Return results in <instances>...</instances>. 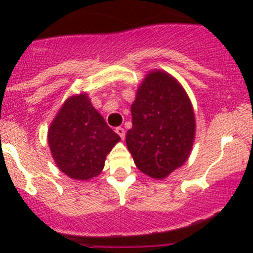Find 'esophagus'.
<instances>
[{"instance_id": "34e87169", "label": "esophagus", "mask_w": 253, "mask_h": 253, "mask_svg": "<svg viewBox=\"0 0 253 253\" xmlns=\"http://www.w3.org/2000/svg\"><path fill=\"white\" fill-rule=\"evenodd\" d=\"M115 132L121 137V139H125V134H126V132H125V129L122 128V127H116V128H115Z\"/></svg>"}]
</instances>
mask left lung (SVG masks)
<instances>
[{
    "label": "left lung",
    "instance_id": "8db88e82",
    "mask_svg": "<svg viewBox=\"0 0 253 253\" xmlns=\"http://www.w3.org/2000/svg\"><path fill=\"white\" fill-rule=\"evenodd\" d=\"M126 144L149 177L163 180L187 162L196 136L192 103L178 81L165 71L145 75L131 105Z\"/></svg>",
    "mask_w": 253,
    "mask_h": 253
}]
</instances>
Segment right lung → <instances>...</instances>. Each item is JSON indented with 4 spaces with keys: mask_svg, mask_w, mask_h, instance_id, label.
I'll use <instances>...</instances> for the list:
<instances>
[{
    "mask_svg": "<svg viewBox=\"0 0 253 253\" xmlns=\"http://www.w3.org/2000/svg\"><path fill=\"white\" fill-rule=\"evenodd\" d=\"M120 141L119 134L106 125L85 93L66 99L47 131L56 167L78 181L100 174L106 155Z\"/></svg>",
    "mask_w": 253,
    "mask_h": 253,
    "instance_id": "obj_1",
    "label": "right lung"
}]
</instances>
